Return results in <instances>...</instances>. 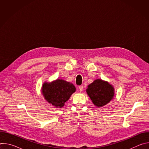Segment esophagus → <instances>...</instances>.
Wrapping results in <instances>:
<instances>
[{"instance_id":"34e87169","label":"esophagus","mask_w":149,"mask_h":149,"mask_svg":"<svg viewBox=\"0 0 149 149\" xmlns=\"http://www.w3.org/2000/svg\"><path fill=\"white\" fill-rule=\"evenodd\" d=\"M78 88H79L80 91H82L83 90V89H84V87H83V86H79L78 87Z\"/></svg>"}]
</instances>
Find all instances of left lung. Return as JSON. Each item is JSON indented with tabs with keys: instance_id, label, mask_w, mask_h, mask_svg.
I'll return each instance as SVG.
<instances>
[{
	"instance_id": "1",
	"label": "left lung",
	"mask_w": 149,
	"mask_h": 149,
	"mask_svg": "<svg viewBox=\"0 0 149 149\" xmlns=\"http://www.w3.org/2000/svg\"><path fill=\"white\" fill-rule=\"evenodd\" d=\"M87 93L94 105L98 107L109 103L114 94L112 86L107 82L99 79L89 85Z\"/></svg>"
}]
</instances>
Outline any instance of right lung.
Instances as JSON below:
<instances>
[{"instance_id": "1", "label": "right lung", "mask_w": 149, "mask_h": 149, "mask_svg": "<svg viewBox=\"0 0 149 149\" xmlns=\"http://www.w3.org/2000/svg\"><path fill=\"white\" fill-rule=\"evenodd\" d=\"M42 90L45 99L48 102L61 108L75 91V87L72 84L57 79L52 83H45Z\"/></svg>"}]
</instances>
